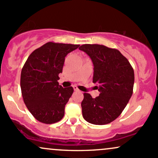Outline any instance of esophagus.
Listing matches in <instances>:
<instances>
[{"label":"esophagus","instance_id":"esophagus-1","mask_svg":"<svg viewBox=\"0 0 158 158\" xmlns=\"http://www.w3.org/2000/svg\"><path fill=\"white\" fill-rule=\"evenodd\" d=\"M73 89H74V90H76V91H79V90L77 85H73Z\"/></svg>","mask_w":158,"mask_h":158}]
</instances>
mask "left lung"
<instances>
[{
	"mask_svg": "<svg viewBox=\"0 0 158 158\" xmlns=\"http://www.w3.org/2000/svg\"><path fill=\"white\" fill-rule=\"evenodd\" d=\"M79 49L91 59L93 82L100 93L96 98L84 94L83 118L91 124H108L120 115L133 94V68L117 49L100 44H83Z\"/></svg>",
	"mask_w": 158,
	"mask_h": 158,
	"instance_id": "left-lung-1",
	"label": "left lung"
}]
</instances>
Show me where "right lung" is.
<instances>
[{
	"instance_id": "1",
	"label": "right lung",
	"mask_w": 158,
	"mask_h": 158,
	"mask_svg": "<svg viewBox=\"0 0 158 158\" xmlns=\"http://www.w3.org/2000/svg\"><path fill=\"white\" fill-rule=\"evenodd\" d=\"M79 44L48 42L29 56L21 74L23 102L39 122L52 124L64 115V107L73 94L72 87L62 88L58 80L64 59Z\"/></svg>"
}]
</instances>
